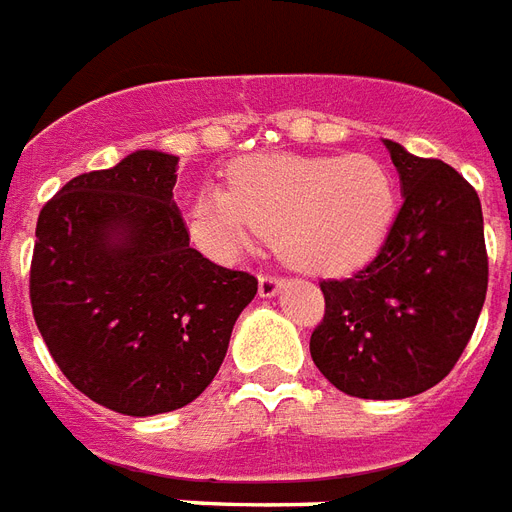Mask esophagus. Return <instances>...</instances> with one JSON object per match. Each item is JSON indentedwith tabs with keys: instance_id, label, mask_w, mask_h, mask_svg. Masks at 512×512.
Wrapping results in <instances>:
<instances>
[{
	"instance_id": "esophagus-1",
	"label": "esophagus",
	"mask_w": 512,
	"mask_h": 512,
	"mask_svg": "<svg viewBox=\"0 0 512 512\" xmlns=\"http://www.w3.org/2000/svg\"><path fill=\"white\" fill-rule=\"evenodd\" d=\"M284 279H279L276 273H260L257 279V290H260V298H273L276 292L282 290Z\"/></svg>"
}]
</instances>
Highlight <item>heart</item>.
I'll return each mask as SVG.
<instances>
[{
    "instance_id": "b5f03b06",
    "label": "heart",
    "mask_w": 512,
    "mask_h": 512,
    "mask_svg": "<svg viewBox=\"0 0 512 512\" xmlns=\"http://www.w3.org/2000/svg\"><path fill=\"white\" fill-rule=\"evenodd\" d=\"M395 209V179L370 155L271 152L233 163L228 190L198 193L190 228L214 255H239L257 230L303 271L343 273L381 247Z\"/></svg>"
}]
</instances>
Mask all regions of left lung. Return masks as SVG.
Instances as JSON below:
<instances>
[{"label":"left lung","instance_id":"1","mask_svg":"<svg viewBox=\"0 0 512 512\" xmlns=\"http://www.w3.org/2000/svg\"><path fill=\"white\" fill-rule=\"evenodd\" d=\"M384 144L403 206L362 271L319 282L325 317L311 333L322 376L362 400H403L443 381L473 335L489 287L473 185L438 158Z\"/></svg>","mask_w":512,"mask_h":512}]
</instances>
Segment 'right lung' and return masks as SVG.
<instances>
[{
  "instance_id": "1",
  "label": "right lung",
  "mask_w": 512,
  "mask_h": 512,
  "mask_svg": "<svg viewBox=\"0 0 512 512\" xmlns=\"http://www.w3.org/2000/svg\"><path fill=\"white\" fill-rule=\"evenodd\" d=\"M177 155L136 150L69 179L37 220L31 311L53 360L93 403L155 416L217 376L257 279L206 260L174 204Z\"/></svg>"
}]
</instances>
